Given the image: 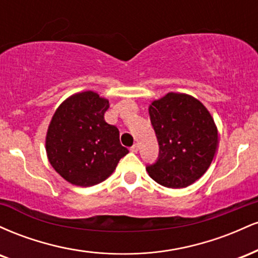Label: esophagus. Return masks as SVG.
<instances>
[{"label": "esophagus", "mask_w": 258, "mask_h": 258, "mask_svg": "<svg viewBox=\"0 0 258 258\" xmlns=\"http://www.w3.org/2000/svg\"><path fill=\"white\" fill-rule=\"evenodd\" d=\"M138 144H133V146L131 147V149H130V150H131V152L132 153H137L138 152Z\"/></svg>", "instance_id": "obj_1"}]
</instances>
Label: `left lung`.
Listing matches in <instances>:
<instances>
[{
  "mask_svg": "<svg viewBox=\"0 0 258 258\" xmlns=\"http://www.w3.org/2000/svg\"><path fill=\"white\" fill-rule=\"evenodd\" d=\"M159 143V156L148 165L149 176L167 188H185L211 165L218 144L217 128L210 112L198 99L167 93L149 108Z\"/></svg>",
  "mask_w": 258,
  "mask_h": 258,
  "instance_id": "obj_1",
  "label": "left lung"
}]
</instances>
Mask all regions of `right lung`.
<instances>
[{"mask_svg": "<svg viewBox=\"0 0 258 258\" xmlns=\"http://www.w3.org/2000/svg\"><path fill=\"white\" fill-rule=\"evenodd\" d=\"M109 102L92 91L74 94L53 115L46 138L48 160L57 172L80 186L103 182L128 153L116 126L104 120Z\"/></svg>", "mask_w": 258, "mask_h": 258, "instance_id": "add662e5", "label": "right lung"}]
</instances>
